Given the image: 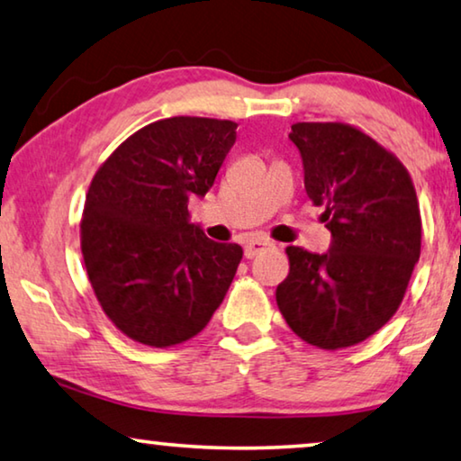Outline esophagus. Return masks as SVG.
<instances>
[{
	"label": "esophagus",
	"instance_id": "obj_1",
	"mask_svg": "<svg viewBox=\"0 0 461 461\" xmlns=\"http://www.w3.org/2000/svg\"><path fill=\"white\" fill-rule=\"evenodd\" d=\"M271 246H273L271 240L254 238V240H250L249 244L244 246V257L246 258H254V257H257V254H260V252L267 250V249H271Z\"/></svg>",
	"mask_w": 461,
	"mask_h": 461
}]
</instances>
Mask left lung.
<instances>
[{
	"label": "left lung",
	"instance_id": "8db88e82",
	"mask_svg": "<svg viewBox=\"0 0 461 461\" xmlns=\"http://www.w3.org/2000/svg\"><path fill=\"white\" fill-rule=\"evenodd\" d=\"M292 142L304 188L331 231L325 254L287 246L290 273L277 285L279 312L321 349L368 339L400 308L420 258L422 219L406 165L352 123L298 122Z\"/></svg>",
	"mask_w": 461,
	"mask_h": 461
}]
</instances>
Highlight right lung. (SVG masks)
<instances>
[{"label":"right lung","instance_id":"obj_1","mask_svg":"<svg viewBox=\"0 0 461 461\" xmlns=\"http://www.w3.org/2000/svg\"><path fill=\"white\" fill-rule=\"evenodd\" d=\"M236 122L157 120L128 136L93 176L80 250L97 302L126 338L171 348L207 327L242 260L188 221L236 142Z\"/></svg>","mask_w":461,"mask_h":461}]
</instances>
